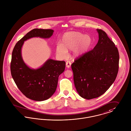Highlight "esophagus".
Listing matches in <instances>:
<instances>
[{
    "label": "esophagus",
    "mask_w": 131,
    "mask_h": 131,
    "mask_svg": "<svg viewBox=\"0 0 131 131\" xmlns=\"http://www.w3.org/2000/svg\"><path fill=\"white\" fill-rule=\"evenodd\" d=\"M71 62L70 61H67L66 62V66L67 68H70L71 66Z\"/></svg>",
    "instance_id": "esophagus-1"
}]
</instances>
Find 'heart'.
Segmentation results:
<instances>
[{"mask_svg": "<svg viewBox=\"0 0 131 131\" xmlns=\"http://www.w3.org/2000/svg\"><path fill=\"white\" fill-rule=\"evenodd\" d=\"M61 44L56 46L57 54L62 58L68 55V51L73 50V55L79 56L85 53L90 47L92 39L88 35L79 31H69L65 33L61 40Z\"/></svg>", "mask_w": 131, "mask_h": 131, "instance_id": "obj_1", "label": "heart"}]
</instances>
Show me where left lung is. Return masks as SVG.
I'll return each instance as SVG.
<instances>
[{
  "label": "left lung",
  "mask_w": 131,
  "mask_h": 131,
  "mask_svg": "<svg viewBox=\"0 0 131 131\" xmlns=\"http://www.w3.org/2000/svg\"><path fill=\"white\" fill-rule=\"evenodd\" d=\"M97 31V44L71 65L76 90L86 100L97 98L105 93L114 82L118 71L117 48L105 31Z\"/></svg>",
  "instance_id": "8db88e82"
}]
</instances>
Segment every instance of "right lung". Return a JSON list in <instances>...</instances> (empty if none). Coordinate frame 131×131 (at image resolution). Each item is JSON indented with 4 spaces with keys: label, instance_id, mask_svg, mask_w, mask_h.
<instances>
[{
    "label": "right lung",
    "instance_id": "1",
    "mask_svg": "<svg viewBox=\"0 0 131 131\" xmlns=\"http://www.w3.org/2000/svg\"><path fill=\"white\" fill-rule=\"evenodd\" d=\"M53 29H35L28 32L15 44L10 63L13 78L20 91L27 97L36 101L48 100L55 93L59 75L64 72L65 62L48 60L37 69L29 67L24 62L21 50L24 41L33 37L50 38Z\"/></svg>",
    "mask_w": 131,
    "mask_h": 131
}]
</instances>
